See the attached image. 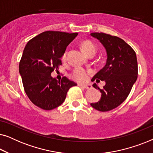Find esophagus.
Listing matches in <instances>:
<instances>
[{"label":"esophagus","instance_id":"obj_1","mask_svg":"<svg viewBox=\"0 0 153 153\" xmlns=\"http://www.w3.org/2000/svg\"><path fill=\"white\" fill-rule=\"evenodd\" d=\"M79 86H81V87H83V88H85V89H90V88H91V86L90 85H84V84H79Z\"/></svg>","mask_w":153,"mask_h":153}]
</instances>
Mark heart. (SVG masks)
<instances>
[{"label":"heart","instance_id":"obj_1","mask_svg":"<svg viewBox=\"0 0 153 153\" xmlns=\"http://www.w3.org/2000/svg\"><path fill=\"white\" fill-rule=\"evenodd\" d=\"M83 51L85 52L87 55L91 53H96L97 51V47L96 45L91 41H85L81 45ZM66 52L62 56V59L65 60L66 58ZM88 72L84 70L82 68H75L72 73V77L76 81H84L88 78Z\"/></svg>","mask_w":153,"mask_h":153}]
</instances>
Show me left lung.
<instances>
[{
    "instance_id": "obj_1",
    "label": "left lung",
    "mask_w": 153,
    "mask_h": 153,
    "mask_svg": "<svg viewBox=\"0 0 153 153\" xmlns=\"http://www.w3.org/2000/svg\"><path fill=\"white\" fill-rule=\"evenodd\" d=\"M91 35L103 45L107 54L105 66L91 80L97 83L100 80L105 81L102 89L96 83L93 85L101 92V99L91 105L100 111H108L126 100L137 81V56L132 48L120 37L104 33H92Z\"/></svg>"
}]
</instances>
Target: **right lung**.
Wrapping results in <instances>:
<instances>
[{"mask_svg": "<svg viewBox=\"0 0 153 153\" xmlns=\"http://www.w3.org/2000/svg\"><path fill=\"white\" fill-rule=\"evenodd\" d=\"M78 33L48 30L33 37L24 48L19 73L27 96L35 106L52 110L63 103L71 87L76 85L66 76L58 81L51 72L62 65L61 57Z\"/></svg>", "mask_w": 153, "mask_h": 153, "instance_id": "right-lung-1", "label": "right lung"}]
</instances>
